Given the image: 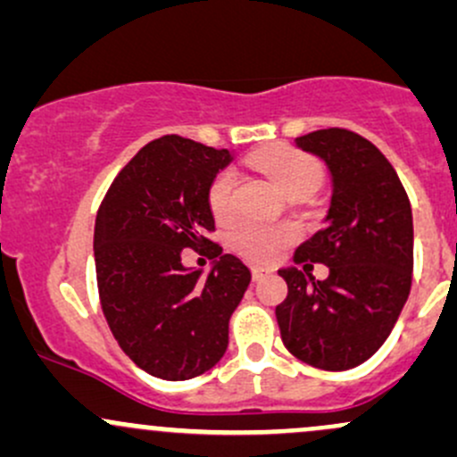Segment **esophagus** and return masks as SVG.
<instances>
[{
    "label": "esophagus",
    "instance_id": "esophagus-1",
    "mask_svg": "<svg viewBox=\"0 0 457 457\" xmlns=\"http://www.w3.org/2000/svg\"><path fill=\"white\" fill-rule=\"evenodd\" d=\"M250 272H253L254 281H259V278H262L263 274H266V268H263V266H253V268H250Z\"/></svg>",
    "mask_w": 457,
    "mask_h": 457
}]
</instances>
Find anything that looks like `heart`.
Instances as JSON below:
<instances>
[{"label": "heart", "mask_w": 457, "mask_h": 457, "mask_svg": "<svg viewBox=\"0 0 457 457\" xmlns=\"http://www.w3.org/2000/svg\"><path fill=\"white\" fill-rule=\"evenodd\" d=\"M250 163L270 176V180L287 195H307L322 183V165L312 154H305L296 148H270L257 152ZM233 180V171L222 170L209 183V209L218 220H227L233 209L230 204ZM294 239H296V230L289 224L242 222L230 233V246L253 262H270Z\"/></svg>", "instance_id": "1"}]
</instances>
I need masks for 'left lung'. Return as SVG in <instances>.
I'll return each instance as SVG.
<instances>
[{
    "mask_svg": "<svg viewBox=\"0 0 457 457\" xmlns=\"http://www.w3.org/2000/svg\"><path fill=\"white\" fill-rule=\"evenodd\" d=\"M296 145L331 171L327 224L278 270L287 298L277 305L283 345L322 370H348L375 355L399 320L411 287L414 224L403 185L377 145L346 129L313 130ZM329 277L316 282L311 264Z\"/></svg>",
    "mask_w": 457,
    "mask_h": 457,
    "instance_id": "left-lung-1",
    "label": "left lung"
}]
</instances>
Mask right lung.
<instances>
[{
  "instance_id": "obj_1",
  "label": "right lung",
  "mask_w": 457,
  "mask_h": 457,
  "mask_svg": "<svg viewBox=\"0 0 457 457\" xmlns=\"http://www.w3.org/2000/svg\"><path fill=\"white\" fill-rule=\"evenodd\" d=\"M230 159L228 150L159 137L121 168L97 209L102 312L121 351L159 379H191L222 360L250 283L242 259L209 239V183ZM183 247L216 259L207 278L182 266Z\"/></svg>"
}]
</instances>
